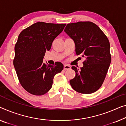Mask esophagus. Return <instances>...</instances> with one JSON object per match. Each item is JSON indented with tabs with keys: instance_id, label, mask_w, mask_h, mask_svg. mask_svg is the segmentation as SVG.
I'll return each instance as SVG.
<instances>
[{
	"instance_id": "obj_1",
	"label": "esophagus",
	"mask_w": 126,
	"mask_h": 126,
	"mask_svg": "<svg viewBox=\"0 0 126 126\" xmlns=\"http://www.w3.org/2000/svg\"><path fill=\"white\" fill-rule=\"evenodd\" d=\"M70 69H71V67L70 65H64V66H63V69L64 70H69Z\"/></svg>"
}]
</instances>
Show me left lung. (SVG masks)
I'll return each instance as SVG.
<instances>
[{"instance_id":"left-lung-1","label":"left lung","mask_w":126,"mask_h":126,"mask_svg":"<svg viewBox=\"0 0 126 126\" xmlns=\"http://www.w3.org/2000/svg\"><path fill=\"white\" fill-rule=\"evenodd\" d=\"M64 31L74 40L76 55L85 58L80 69L71 67L76 74L70 83L75 91L92 94L101 87L111 63L109 40L99 27L90 21L68 24Z\"/></svg>"}]
</instances>
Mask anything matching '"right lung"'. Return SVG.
<instances>
[{
  "label": "right lung",
  "mask_w": 126,
  "mask_h": 126,
  "mask_svg": "<svg viewBox=\"0 0 126 126\" xmlns=\"http://www.w3.org/2000/svg\"><path fill=\"white\" fill-rule=\"evenodd\" d=\"M65 25L38 22L23 30L18 35L15 46L13 65L21 85L30 94L40 96L48 92L55 75L63 70L60 62L47 65L43 59Z\"/></svg>",
  "instance_id": "1"
}]
</instances>
